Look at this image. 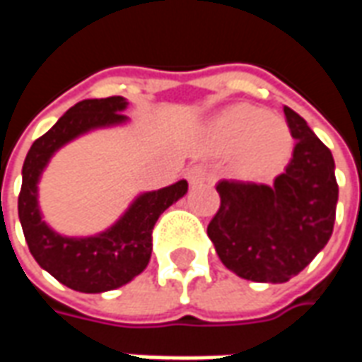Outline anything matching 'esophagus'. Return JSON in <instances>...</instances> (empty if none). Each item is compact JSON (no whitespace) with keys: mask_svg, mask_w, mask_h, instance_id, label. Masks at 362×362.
Masks as SVG:
<instances>
[{"mask_svg":"<svg viewBox=\"0 0 362 362\" xmlns=\"http://www.w3.org/2000/svg\"><path fill=\"white\" fill-rule=\"evenodd\" d=\"M188 180L192 186L204 184V182L209 180V170L205 166H192L188 170Z\"/></svg>","mask_w":362,"mask_h":362,"instance_id":"obj_1","label":"esophagus"}]
</instances>
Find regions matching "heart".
Wrapping results in <instances>:
<instances>
[{
	"instance_id": "heart-1",
	"label": "heart",
	"mask_w": 362,
	"mask_h": 362,
	"mask_svg": "<svg viewBox=\"0 0 362 362\" xmlns=\"http://www.w3.org/2000/svg\"><path fill=\"white\" fill-rule=\"evenodd\" d=\"M209 137L217 149H238L235 168L246 180L279 173L293 151V135L285 119L243 104L213 119Z\"/></svg>"
}]
</instances>
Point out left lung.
Segmentation results:
<instances>
[{
	"label": "left lung",
	"mask_w": 362,
	"mask_h": 362,
	"mask_svg": "<svg viewBox=\"0 0 362 362\" xmlns=\"http://www.w3.org/2000/svg\"><path fill=\"white\" fill-rule=\"evenodd\" d=\"M283 112L296 139L287 170L272 186L219 182L221 207L207 227L221 262L256 283L298 275L334 233L339 188L332 151L295 110Z\"/></svg>",
	"instance_id": "obj_1"
}]
</instances>
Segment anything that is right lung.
Here are the masks:
<instances>
[{
    "mask_svg": "<svg viewBox=\"0 0 362 362\" xmlns=\"http://www.w3.org/2000/svg\"><path fill=\"white\" fill-rule=\"evenodd\" d=\"M124 96L87 98L62 116L28 149L23 165L19 221L28 250L38 266L66 287L79 293H104L137 277L153 252V227L160 213L188 192V182L143 192L112 227L93 236H64L42 219L38 205V182L54 153L93 129L126 124Z\"/></svg>",
    "mask_w": 362,
    "mask_h": 362,
    "instance_id": "add662e5",
    "label": "right lung"
}]
</instances>
